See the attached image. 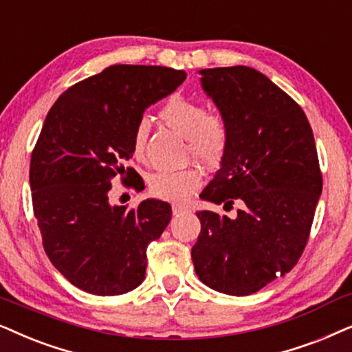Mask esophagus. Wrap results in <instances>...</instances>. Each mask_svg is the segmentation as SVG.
Masks as SVG:
<instances>
[{"instance_id": "34e87169", "label": "esophagus", "mask_w": 352, "mask_h": 352, "mask_svg": "<svg viewBox=\"0 0 352 352\" xmlns=\"http://www.w3.org/2000/svg\"><path fill=\"white\" fill-rule=\"evenodd\" d=\"M189 212H190V207H187V205H181V204L173 205V215H181V213H189Z\"/></svg>"}]
</instances>
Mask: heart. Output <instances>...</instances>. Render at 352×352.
Returning a JSON list of instances; mask_svg holds the SVG:
<instances>
[{
  "instance_id": "obj_1",
  "label": "heart",
  "mask_w": 352,
  "mask_h": 352,
  "mask_svg": "<svg viewBox=\"0 0 352 352\" xmlns=\"http://www.w3.org/2000/svg\"><path fill=\"white\" fill-rule=\"evenodd\" d=\"M160 116L171 129L186 137L189 152L204 165H213L225 153L228 145V127L221 116L207 113L199 100L175 95L160 109ZM148 124L142 120L135 126L132 148L139 157L144 150ZM200 186V175L194 168L163 170L148 177V189L155 197L179 202Z\"/></svg>"
}]
</instances>
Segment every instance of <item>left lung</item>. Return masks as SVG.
Masks as SVG:
<instances>
[{
	"label": "left lung",
	"mask_w": 352,
	"mask_h": 352,
	"mask_svg": "<svg viewBox=\"0 0 352 352\" xmlns=\"http://www.w3.org/2000/svg\"><path fill=\"white\" fill-rule=\"evenodd\" d=\"M200 85L228 127L220 170L200 199L236 218L202 210L192 262L218 293L249 296L293 268L307 244L322 194L312 127L302 108L248 66L200 69Z\"/></svg>",
	"instance_id": "1"
}]
</instances>
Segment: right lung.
<instances>
[{
    "instance_id": "add662e5",
    "label": "right lung",
    "mask_w": 352,
    "mask_h": 352,
    "mask_svg": "<svg viewBox=\"0 0 352 352\" xmlns=\"http://www.w3.org/2000/svg\"><path fill=\"white\" fill-rule=\"evenodd\" d=\"M184 71L115 65L69 87L45 120L30 160L34 213L43 248L67 281L118 296L145 280L147 245L171 220V205L147 199L134 210L111 205V179L132 181L135 126L150 104L175 92ZM140 189V181H132Z\"/></svg>"
}]
</instances>
